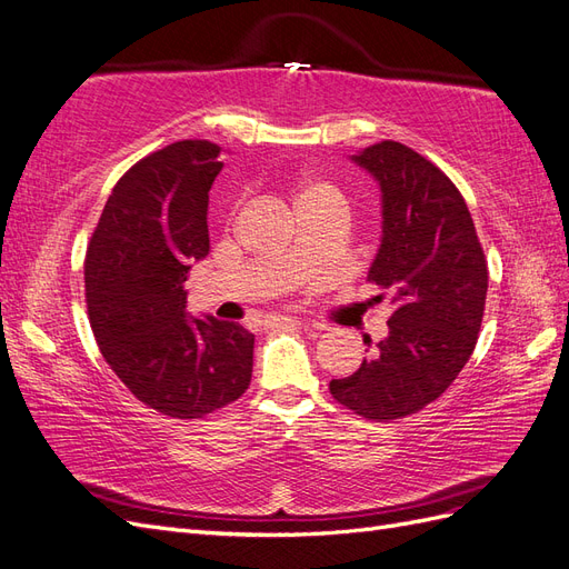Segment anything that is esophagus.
<instances>
[{
	"label": "esophagus",
	"mask_w": 569,
	"mask_h": 569,
	"mask_svg": "<svg viewBox=\"0 0 569 569\" xmlns=\"http://www.w3.org/2000/svg\"><path fill=\"white\" fill-rule=\"evenodd\" d=\"M282 322H291V325H303V320H299V318H287V316H278V318H268L263 325H270V327H274V325H282Z\"/></svg>",
	"instance_id": "1"
}]
</instances>
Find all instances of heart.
Listing matches in <instances>:
<instances>
[{"instance_id":"1","label":"heart","mask_w":569,"mask_h":569,"mask_svg":"<svg viewBox=\"0 0 569 569\" xmlns=\"http://www.w3.org/2000/svg\"><path fill=\"white\" fill-rule=\"evenodd\" d=\"M297 206L299 211L306 206H327L335 211H347V194L341 192V187L332 180L325 178H308L297 192Z\"/></svg>"}]
</instances>
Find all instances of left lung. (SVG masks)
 <instances>
[{
    "label": "left lung",
    "mask_w": 569,
    "mask_h": 569,
    "mask_svg": "<svg viewBox=\"0 0 569 569\" xmlns=\"http://www.w3.org/2000/svg\"><path fill=\"white\" fill-rule=\"evenodd\" d=\"M353 161L382 189V244L368 282L391 297L393 313L389 337L353 375L332 380L330 393L356 416L387 422L437 401L468 363L489 270L468 203L432 161L391 140Z\"/></svg>",
    "instance_id": "1"
}]
</instances>
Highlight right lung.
Instances as JSON below:
<instances>
[{"mask_svg": "<svg viewBox=\"0 0 569 569\" xmlns=\"http://www.w3.org/2000/svg\"><path fill=\"white\" fill-rule=\"evenodd\" d=\"M220 147L182 140L137 161L101 211L84 258V301L101 356L137 401L197 420L249 389L253 335L184 313V280L209 253Z\"/></svg>", "mask_w": 569, "mask_h": 569, "instance_id": "1", "label": "right lung"}]
</instances>
